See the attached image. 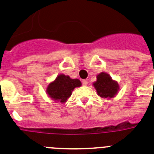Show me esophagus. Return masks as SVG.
Wrapping results in <instances>:
<instances>
[{
	"mask_svg": "<svg viewBox=\"0 0 154 154\" xmlns=\"http://www.w3.org/2000/svg\"><path fill=\"white\" fill-rule=\"evenodd\" d=\"M82 85H83L84 86H86V85H88L87 80H83V81H82Z\"/></svg>",
	"mask_w": 154,
	"mask_h": 154,
	"instance_id": "obj_1",
	"label": "esophagus"
}]
</instances>
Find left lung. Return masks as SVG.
Listing matches in <instances>:
<instances>
[{
    "instance_id": "left-lung-1",
    "label": "left lung",
    "mask_w": 154,
    "mask_h": 154,
    "mask_svg": "<svg viewBox=\"0 0 154 154\" xmlns=\"http://www.w3.org/2000/svg\"><path fill=\"white\" fill-rule=\"evenodd\" d=\"M97 80L93 83L98 95L103 99H111L117 95L119 91V85L117 81L112 79L110 75L105 72L99 73Z\"/></svg>"
}]
</instances>
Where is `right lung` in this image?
<instances>
[{
	"mask_svg": "<svg viewBox=\"0 0 154 154\" xmlns=\"http://www.w3.org/2000/svg\"><path fill=\"white\" fill-rule=\"evenodd\" d=\"M80 86H81L80 80L71 79L68 75L59 74L55 81L49 84L46 93L56 103H65L72 95L73 89Z\"/></svg>",
	"mask_w": 154,
	"mask_h": 154,
	"instance_id": "obj_1",
	"label": "right lung"
}]
</instances>
